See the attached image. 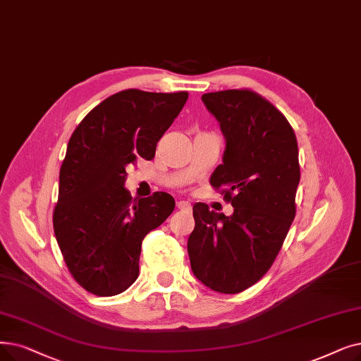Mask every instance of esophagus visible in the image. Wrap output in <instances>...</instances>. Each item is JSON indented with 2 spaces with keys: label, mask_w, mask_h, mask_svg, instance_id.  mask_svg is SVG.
I'll return each instance as SVG.
<instances>
[{
  "label": "esophagus",
  "mask_w": 361,
  "mask_h": 361,
  "mask_svg": "<svg viewBox=\"0 0 361 361\" xmlns=\"http://www.w3.org/2000/svg\"><path fill=\"white\" fill-rule=\"evenodd\" d=\"M177 208L181 211H192V203L187 200H180L177 202Z\"/></svg>",
  "instance_id": "obj_1"
}]
</instances>
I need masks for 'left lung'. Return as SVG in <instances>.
<instances>
[{
	"mask_svg": "<svg viewBox=\"0 0 361 361\" xmlns=\"http://www.w3.org/2000/svg\"><path fill=\"white\" fill-rule=\"evenodd\" d=\"M202 102L226 138L209 183L223 187L234 211L227 216L195 203L187 252L203 285L239 293L269 271L295 218L298 143L288 119L254 91L208 92Z\"/></svg>",
	"mask_w": 361,
	"mask_h": 361,
	"instance_id": "1",
	"label": "left lung"
}]
</instances>
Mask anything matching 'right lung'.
I'll use <instances>...</instances> for the list:
<instances>
[{
	"mask_svg": "<svg viewBox=\"0 0 361 361\" xmlns=\"http://www.w3.org/2000/svg\"><path fill=\"white\" fill-rule=\"evenodd\" d=\"M187 97L185 91L116 92L94 107L69 140L53 226L71 274L94 295L114 296L134 283L143 239L176 208L164 192L131 197L125 169L138 156L153 159Z\"/></svg>",
	"mask_w": 361,
	"mask_h": 361,
	"instance_id": "obj_1",
	"label": "right lung"
}]
</instances>
